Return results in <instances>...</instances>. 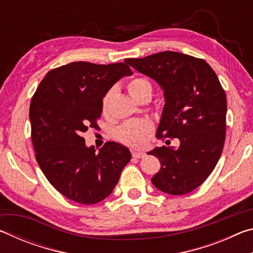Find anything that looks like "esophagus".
<instances>
[{
	"label": "esophagus",
	"instance_id": "obj_1",
	"mask_svg": "<svg viewBox=\"0 0 253 253\" xmlns=\"http://www.w3.org/2000/svg\"><path fill=\"white\" fill-rule=\"evenodd\" d=\"M145 156H146V154H145L144 152H137V151L132 152V157H135V158H144Z\"/></svg>",
	"mask_w": 253,
	"mask_h": 253
}]
</instances>
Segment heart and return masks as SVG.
<instances>
[{"mask_svg": "<svg viewBox=\"0 0 253 253\" xmlns=\"http://www.w3.org/2000/svg\"><path fill=\"white\" fill-rule=\"evenodd\" d=\"M127 90L132 98H136L143 92H152V85L147 80L143 78H135L127 84ZM110 92H107L102 99V111L108 110ZM152 129L151 124L146 121H129L124 124L116 131L117 138L126 145L132 147H138L143 145L145 138Z\"/></svg>", "mask_w": 253, "mask_h": 253, "instance_id": "1", "label": "heart"}]
</instances>
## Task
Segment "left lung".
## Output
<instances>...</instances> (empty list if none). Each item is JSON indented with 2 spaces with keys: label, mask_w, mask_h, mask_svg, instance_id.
<instances>
[{
  "label": "left lung",
  "mask_w": 253,
  "mask_h": 253,
  "mask_svg": "<svg viewBox=\"0 0 253 253\" xmlns=\"http://www.w3.org/2000/svg\"><path fill=\"white\" fill-rule=\"evenodd\" d=\"M125 62L164 91L158 138L179 140L177 148L148 152L161 162L152 183L168 194L190 193L209 177L223 151L226 96L217 76L203 59L174 51Z\"/></svg>",
  "instance_id": "left-lung-1"
}]
</instances>
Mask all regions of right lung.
<instances>
[{
  "instance_id": "add662e5",
  "label": "right lung",
  "mask_w": 253,
  "mask_h": 253,
  "mask_svg": "<svg viewBox=\"0 0 253 253\" xmlns=\"http://www.w3.org/2000/svg\"><path fill=\"white\" fill-rule=\"evenodd\" d=\"M132 72L126 63L77 61L50 70L30 105L36 158L55 190L77 203L96 204L117 185L130 161L129 149L108 142L96 153L84 132L98 127L102 98L114 84Z\"/></svg>"
}]
</instances>
